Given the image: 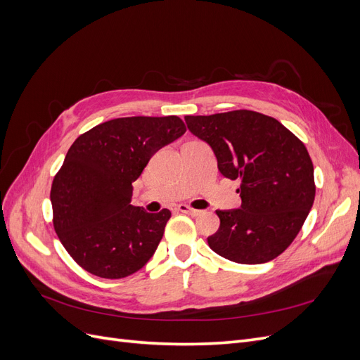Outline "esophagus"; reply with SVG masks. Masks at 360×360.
I'll return each instance as SVG.
<instances>
[{
    "mask_svg": "<svg viewBox=\"0 0 360 360\" xmlns=\"http://www.w3.org/2000/svg\"><path fill=\"white\" fill-rule=\"evenodd\" d=\"M177 209H179V212L191 214V216H198V214H201V210L192 209V207H189V205H186V204H180V205L177 207Z\"/></svg>",
    "mask_w": 360,
    "mask_h": 360,
    "instance_id": "esophagus-1",
    "label": "esophagus"
}]
</instances>
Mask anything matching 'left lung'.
Here are the masks:
<instances>
[{
	"instance_id": "obj_1",
	"label": "left lung",
	"mask_w": 360,
	"mask_h": 360,
	"mask_svg": "<svg viewBox=\"0 0 360 360\" xmlns=\"http://www.w3.org/2000/svg\"><path fill=\"white\" fill-rule=\"evenodd\" d=\"M184 120L212 147L222 176L240 181V209L216 210L221 225L207 237L209 246L240 264L267 263L281 255L299 234L315 198L307 147L276 118L255 111Z\"/></svg>"
}]
</instances>
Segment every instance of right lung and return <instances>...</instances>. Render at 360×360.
<instances>
[{"label": "right lung", "mask_w": 360, "mask_h": 360, "mask_svg": "<svg viewBox=\"0 0 360 360\" xmlns=\"http://www.w3.org/2000/svg\"><path fill=\"white\" fill-rule=\"evenodd\" d=\"M184 132L177 115L123 117L76 138L53 177L51 202L60 242L84 270L120 279L153 257L171 212L130 204L132 183L159 148Z\"/></svg>", "instance_id": "1"}]
</instances>
